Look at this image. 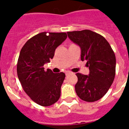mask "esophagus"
<instances>
[{
	"mask_svg": "<svg viewBox=\"0 0 129 129\" xmlns=\"http://www.w3.org/2000/svg\"><path fill=\"white\" fill-rule=\"evenodd\" d=\"M65 74H66V76H68V75L70 74H71V72H69V71H68V72H67Z\"/></svg>",
	"mask_w": 129,
	"mask_h": 129,
	"instance_id": "obj_1",
	"label": "esophagus"
}]
</instances>
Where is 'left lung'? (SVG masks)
<instances>
[{"label": "left lung", "mask_w": 129, "mask_h": 129, "mask_svg": "<svg viewBox=\"0 0 129 129\" xmlns=\"http://www.w3.org/2000/svg\"><path fill=\"white\" fill-rule=\"evenodd\" d=\"M72 41L81 50V59L86 61L88 76L77 73L75 85L77 95L82 100L94 102L106 94L116 74V56L109 42L100 34L89 30L68 31Z\"/></svg>", "instance_id": "1"}]
</instances>
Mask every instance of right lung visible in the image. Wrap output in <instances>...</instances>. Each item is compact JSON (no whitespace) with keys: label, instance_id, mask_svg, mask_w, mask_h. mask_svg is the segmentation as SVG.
Listing matches in <instances>:
<instances>
[{"label":"right lung","instance_id":"add662e5","mask_svg":"<svg viewBox=\"0 0 129 129\" xmlns=\"http://www.w3.org/2000/svg\"><path fill=\"white\" fill-rule=\"evenodd\" d=\"M67 33L42 32L28 40L22 46L17 72L24 91L34 102L48 107L56 103L65 78L63 72L54 74L43 67L54 56L55 50L67 39Z\"/></svg>","mask_w":129,"mask_h":129}]
</instances>
